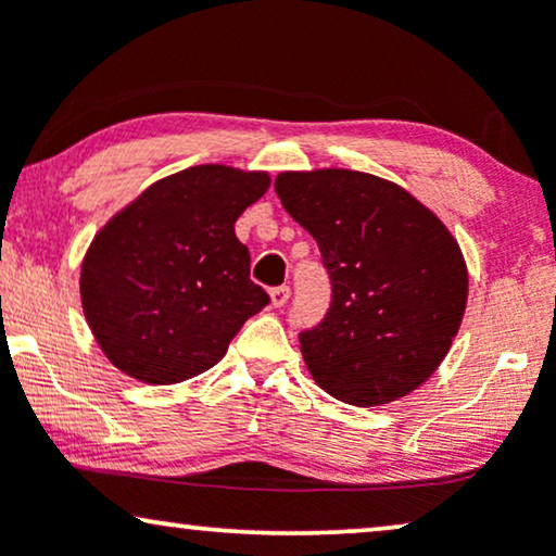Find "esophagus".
<instances>
[{"instance_id": "obj_1", "label": "esophagus", "mask_w": 556, "mask_h": 556, "mask_svg": "<svg viewBox=\"0 0 556 556\" xmlns=\"http://www.w3.org/2000/svg\"><path fill=\"white\" fill-rule=\"evenodd\" d=\"M288 295H291V288H288V286H278V288H273V291H270V303H273V308L286 306Z\"/></svg>"}]
</instances>
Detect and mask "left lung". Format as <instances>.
Returning a JSON list of instances; mask_svg holds the SVG:
<instances>
[{
    "label": "left lung",
    "instance_id": "left-lung-1",
    "mask_svg": "<svg viewBox=\"0 0 556 556\" xmlns=\"http://www.w3.org/2000/svg\"><path fill=\"white\" fill-rule=\"evenodd\" d=\"M276 192L331 276L329 314L299 337L314 382L356 407L428 382L468 301L466 257L443 219L394 181L337 166L280 172Z\"/></svg>",
    "mask_w": 556,
    "mask_h": 556
}]
</instances>
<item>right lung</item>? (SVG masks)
Returning <instances> with one entry per match:
<instances>
[{
  "mask_svg": "<svg viewBox=\"0 0 556 556\" xmlns=\"http://www.w3.org/2000/svg\"><path fill=\"white\" fill-rule=\"evenodd\" d=\"M268 187V172L189 166L96 232L80 265V303L113 367L147 384H177L223 359L242 324L268 306L235 235Z\"/></svg>",
  "mask_w": 556,
  "mask_h": 556,
  "instance_id": "1",
  "label": "right lung"
}]
</instances>
